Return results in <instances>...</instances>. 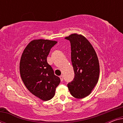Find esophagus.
<instances>
[{
  "label": "esophagus",
  "instance_id": "34e87169",
  "mask_svg": "<svg viewBox=\"0 0 123 123\" xmlns=\"http://www.w3.org/2000/svg\"><path fill=\"white\" fill-rule=\"evenodd\" d=\"M60 80H61V81L62 82L63 80V75H60Z\"/></svg>",
  "mask_w": 123,
  "mask_h": 123
}]
</instances>
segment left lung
<instances>
[{"mask_svg":"<svg viewBox=\"0 0 123 123\" xmlns=\"http://www.w3.org/2000/svg\"><path fill=\"white\" fill-rule=\"evenodd\" d=\"M71 46L74 78L68 83L71 95L82 98L90 95L98 80L100 65L95 50L85 37L74 33L66 37Z\"/></svg>","mask_w":123,"mask_h":123,"instance_id":"obj_1","label":"left lung"}]
</instances>
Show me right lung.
Wrapping results in <instances>:
<instances>
[{
  "instance_id": "right-lung-1",
  "label": "right lung",
  "mask_w": 123,
  "mask_h": 123,
  "mask_svg": "<svg viewBox=\"0 0 123 123\" xmlns=\"http://www.w3.org/2000/svg\"><path fill=\"white\" fill-rule=\"evenodd\" d=\"M56 43L49 40H33L25 49L20 61V74L25 86L43 101L53 98L60 82L47 62L50 50Z\"/></svg>"
}]
</instances>
